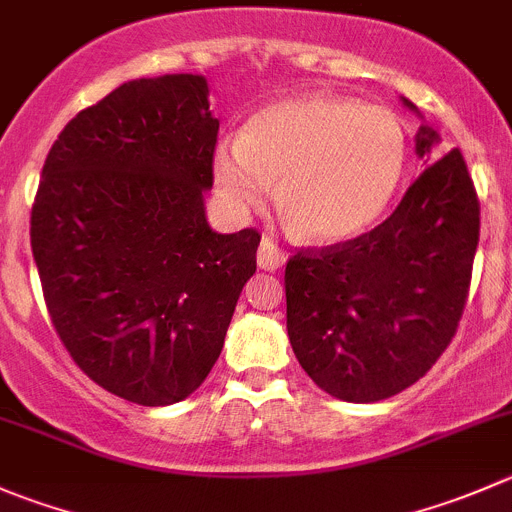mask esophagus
Returning <instances> with one entry per match:
<instances>
[{
	"instance_id": "obj_1",
	"label": "esophagus",
	"mask_w": 512,
	"mask_h": 512,
	"mask_svg": "<svg viewBox=\"0 0 512 512\" xmlns=\"http://www.w3.org/2000/svg\"><path fill=\"white\" fill-rule=\"evenodd\" d=\"M285 262H287L285 252H282L275 242H270L267 237H262L260 250H257V265H260V270H267V272L280 270Z\"/></svg>"
}]
</instances>
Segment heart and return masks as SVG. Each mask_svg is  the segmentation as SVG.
I'll use <instances>...</instances> for the list:
<instances>
[{"mask_svg":"<svg viewBox=\"0 0 512 512\" xmlns=\"http://www.w3.org/2000/svg\"><path fill=\"white\" fill-rule=\"evenodd\" d=\"M405 157V132L393 112L305 94L267 104L240 140L217 142L212 177L232 215L262 210L277 185V210L292 235L340 245L388 210Z\"/></svg>","mask_w":512,"mask_h":512,"instance_id":"b5f03b06","label":"heart"}]
</instances>
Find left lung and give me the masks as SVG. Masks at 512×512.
<instances>
[{
  "instance_id": "obj_1",
  "label": "left lung",
  "mask_w": 512,
  "mask_h": 512,
  "mask_svg": "<svg viewBox=\"0 0 512 512\" xmlns=\"http://www.w3.org/2000/svg\"><path fill=\"white\" fill-rule=\"evenodd\" d=\"M410 112L420 114L403 97ZM440 135L420 124L425 172L380 227L287 262V335L317 388L377 403L418 382L458 330L480 237V205L463 155L438 160ZM436 162L433 163L432 160Z\"/></svg>"
}]
</instances>
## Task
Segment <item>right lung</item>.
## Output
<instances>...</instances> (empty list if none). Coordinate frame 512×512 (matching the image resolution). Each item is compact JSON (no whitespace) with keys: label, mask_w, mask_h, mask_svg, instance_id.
Returning <instances> with one entry per match:
<instances>
[{"label":"right lung","mask_w":512,"mask_h":512,"mask_svg":"<svg viewBox=\"0 0 512 512\" xmlns=\"http://www.w3.org/2000/svg\"><path fill=\"white\" fill-rule=\"evenodd\" d=\"M212 117L202 74L124 82L59 132L32 207V255L59 340L97 385L162 408L225 345L255 230L207 222Z\"/></svg>","instance_id":"obj_1"}]
</instances>
